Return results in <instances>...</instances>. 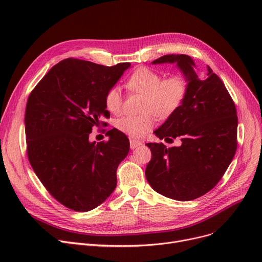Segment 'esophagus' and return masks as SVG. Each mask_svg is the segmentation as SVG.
Returning a JSON list of instances; mask_svg holds the SVG:
<instances>
[{
	"mask_svg": "<svg viewBox=\"0 0 262 262\" xmlns=\"http://www.w3.org/2000/svg\"><path fill=\"white\" fill-rule=\"evenodd\" d=\"M129 144H130V148L134 149L136 147H138L141 145V142L140 141H137V140H134V139H130L129 140Z\"/></svg>",
	"mask_w": 262,
	"mask_h": 262,
	"instance_id": "34e87169",
	"label": "esophagus"
}]
</instances>
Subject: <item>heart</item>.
<instances>
[{"label": "heart", "mask_w": 262, "mask_h": 262, "mask_svg": "<svg viewBox=\"0 0 262 262\" xmlns=\"http://www.w3.org/2000/svg\"><path fill=\"white\" fill-rule=\"evenodd\" d=\"M125 87L133 92L144 95L143 115L124 116L116 121V127L134 138L144 137L154 124L153 114L160 119H166L174 114L184 103L189 80L182 74L164 77L147 67H140L129 75ZM105 106L113 114H119L122 109L123 98L118 87L110 88L105 94Z\"/></svg>", "instance_id": "b5f03b06"}]
</instances>
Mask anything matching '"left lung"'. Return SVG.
I'll return each mask as SVG.
<instances>
[{
  "instance_id": "obj_1",
  "label": "left lung",
  "mask_w": 262,
  "mask_h": 262,
  "mask_svg": "<svg viewBox=\"0 0 262 262\" xmlns=\"http://www.w3.org/2000/svg\"><path fill=\"white\" fill-rule=\"evenodd\" d=\"M176 63L189 80L187 96L155 130L159 139L180 138L181 146L146 143L152 159L145 169L148 184L158 193L192 201L210 191L226 172L237 150L238 117L225 85L207 67L199 76L188 55H164L152 63Z\"/></svg>"
}]
</instances>
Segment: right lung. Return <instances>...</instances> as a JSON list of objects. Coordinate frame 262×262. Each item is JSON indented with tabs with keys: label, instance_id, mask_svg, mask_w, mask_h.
I'll use <instances>...</instances> for the list:
<instances>
[{
	"label": "right lung",
	"instance_id": "add662e5",
	"mask_svg": "<svg viewBox=\"0 0 262 262\" xmlns=\"http://www.w3.org/2000/svg\"><path fill=\"white\" fill-rule=\"evenodd\" d=\"M129 67V62L106 67L67 58L29 96L27 157L49 193L67 208L92 210L117 186L118 166L129 150L127 137L114 128L108 141L95 144L89 135L101 117L109 118L105 94Z\"/></svg>",
	"mask_w": 262,
	"mask_h": 262
}]
</instances>
